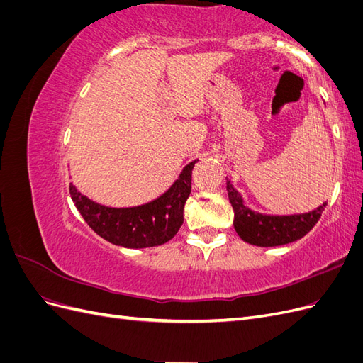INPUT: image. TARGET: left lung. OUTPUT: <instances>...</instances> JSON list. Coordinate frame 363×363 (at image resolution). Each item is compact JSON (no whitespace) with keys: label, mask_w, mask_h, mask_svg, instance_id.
<instances>
[{"label":"left lung","mask_w":363,"mask_h":363,"mask_svg":"<svg viewBox=\"0 0 363 363\" xmlns=\"http://www.w3.org/2000/svg\"><path fill=\"white\" fill-rule=\"evenodd\" d=\"M228 200L235 211V230L245 242L257 247H279L306 236L320 221L327 203L306 213L267 215L250 208L232 182L227 180Z\"/></svg>","instance_id":"obj_1"}]
</instances>
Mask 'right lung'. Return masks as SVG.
<instances>
[{
    "mask_svg": "<svg viewBox=\"0 0 363 363\" xmlns=\"http://www.w3.org/2000/svg\"><path fill=\"white\" fill-rule=\"evenodd\" d=\"M195 163L196 160L186 164L171 188L147 204L107 207L87 199L69 183L71 199L87 225L108 242L125 248L157 247L171 240L183 224Z\"/></svg>",
    "mask_w": 363,
    "mask_h": 363,
    "instance_id": "obj_1",
    "label": "right lung"
}]
</instances>
